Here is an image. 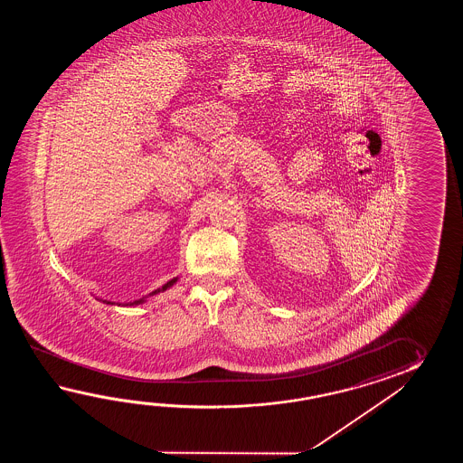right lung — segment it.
Masks as SVG:
<instances>
[{
  "label": "right lung",
  "instance_id": "add662e5",
  "mask_svg": "<svg viewBox=\"0 0 463 463\" xmlns=\"http://www.w3.org/2000/svg\"><path fill=\"white\" fill-rule=\"evenodd\" d=\"M175 281H177V278H174V279H170V281H168L167 285H164V286H162V288H158V289H156V291H152V293H150V296L157 295V293H160V291H165V289H167V288H170V286L174 285V283H175ZM140 303H144V298H142V299H138V301H134V303H132V305H140Z\"/></svg>",
  "mask_w": 463,
  "mask_h": 463
}]
</instances>
